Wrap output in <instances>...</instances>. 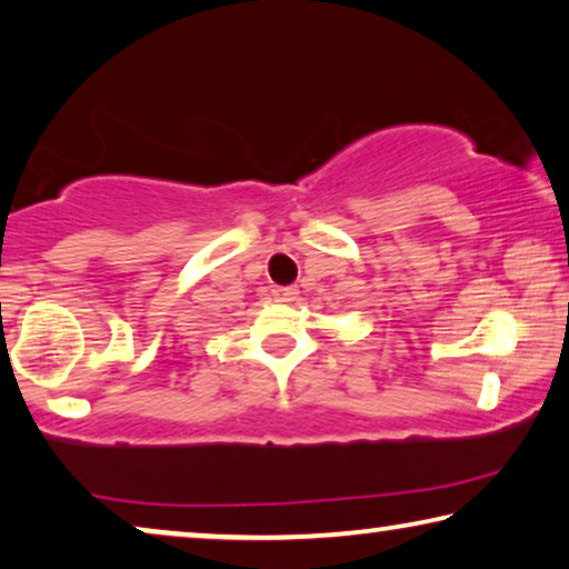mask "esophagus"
Segmentation results:
<instances>
[{
    "mask_svg": "<svg viewBox=\"0 0 569 569\" xmlns=\"http://www.w3.org/2000/svg\"><path fill=\"white\" fill-rule=\"evenodd\" d=\"M272 297H274V302H292L297 297V290L295 287H274Z\"/></svg>",
    "mask_w": 569,
    "mask_h": 569,
    "instance_id": "esophagus-1",
    "label": "esophagus"
}]
</instances>
